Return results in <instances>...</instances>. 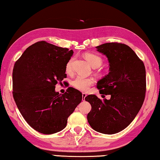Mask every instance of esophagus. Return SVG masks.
Wrapping results in <instances>:
<instances>
[{"label":"esophagus","mask_w":160,"mask_h":160,"mask_svg":"<svg viewBox=\"0 0 160 160\" xmlns=\"http://www.w3.org/2000/svg\"><path fill=\"white\" fill-rule=\"evenodd\" d=\"M87 94H85V93H82V97H83V100L84 101L85 100V98L87 97Z\"/></svg>","instance_id":"obj_1"}]
</instances>
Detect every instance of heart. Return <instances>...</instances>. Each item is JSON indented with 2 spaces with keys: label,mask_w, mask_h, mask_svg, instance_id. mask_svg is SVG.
Listing matches in <instances>:
<instances>
[{
  "label": "heart",
  "mask_w": 160,
  "mask_h": 160,
  "mask_svg": "<svg viewBox=\"0 0 160 160\" xmlns=\"http://www.w3.org/2000/svg\"><path fill=\"white\" fill-rule=\"evenodd\" d=\"M84 58H86L88 63L93 68H99L102 66L103 63V59L100 56L93 53H86L84 54ZM74 61V58H70L66 64V72L67 73H72L73 72V63ZM94 83V79L92 77H76L72 82V85L73 87L82 92H87L88 88Z\"/></svg>",
  "instance_id": "heart-1"
}]
</instances>
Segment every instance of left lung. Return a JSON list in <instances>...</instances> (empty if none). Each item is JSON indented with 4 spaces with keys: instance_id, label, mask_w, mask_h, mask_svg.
<instances>
[{
    "instance_id": "obj_1",
    "label": "left lung",
    "mask_w": 160,
    "mask_h": 160,
    "mask_svg": "<svg viewBox=\"0 0 160 160\" xmlns=\"http://www.w3.org/2000/svg\"><path fill=\"white\" fill-rule=\"evenodd\" d=\"M107 56L109 73L97 83L101 94L111 95L101 100L94 94L85 98L92 109L88 124L95 131L112 134L122 131L133 121L143 104L146 92L144 63L126 44L107 43L97 46Z\"/></svg>"
}]
</instances>
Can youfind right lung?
I'll list each match as a JSON object with an SVG mask.
<instances>
[{
    "label": "right lung",
    "mask_w": 160,
    "mask_h": 160,
    "mask_svg": "<svg viewBox=\"0 0 160 160\" xmlns=\"http://www.w3.org/2000/svg\"><path fill=\"white\" fill-rule=\"evenodd\" d=\"M73 51L46 41L29 46L15 63L13 96L17 107L32 128L45 134L63 129L68 117L82 100V94L68 87L63 94L56 85L66 78V64Z\"/></svg>",
    "instance_id": "right-lung-1"
}]
</instances>
